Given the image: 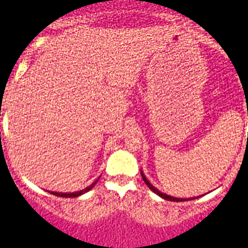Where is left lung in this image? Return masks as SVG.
Masks as SVG:
<instances>
[{
    "instance_id": "8db88e82",
    "label": "left lung",
    "mask_w": 248,
    "mask_h": 248,
    "mask_svg": "<svg viewBox=\"0 0 248 248\" xmlns=\"http://www.w3.org/2000/svg\"><path fill=\"white\" fill-rule=\"evenodd\" d=\"M140 173H141L142 180H144V182L146 183V186H148L149 188H150V190H152L153 192H154V194H156V195H158V196H160V197H162V199H164V200H168V201H185V199H178V197H173V196H170V195H166V194H163V192H160V191H159L158 188H155V187L153 186L152 183L149 182L148 178L145 177V174H144V172H142V170ZM188 200H190V199H188Z\"/></svg>"
}]
</instances>
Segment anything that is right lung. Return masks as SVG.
Returning a JSON list of instances; mask_svg holds the SVG:
<instances>
[{
    "label": "right lung",
    "instance_id": "1",
    "mask_svg": "<svg viewBox=\"0 0 248 248\" xmlns=\"http://www.w3.org/2000/svg\"><path fill=\"white\" fill-rule=\"evenodd\" d=\"M98 180H99V178H98ZM98 180H96L94 183H92L89 187H86V188H84V190H81V191H78V192H70V194H67V192H66V194H63V192H51V194L56 195V196H60V197H78V196H81L82 194H85V192H88V191L92 190L93 187H94V185L98 182Z\"/></svg>",
    "mask_w": 248,
    "mask_h": 248
}]
</instances>
